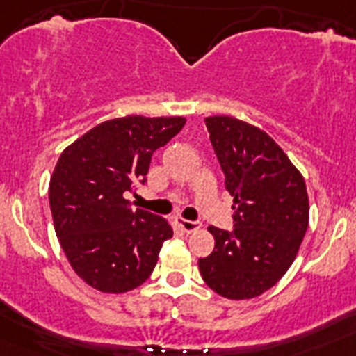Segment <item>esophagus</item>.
I'll use <instances>...</instances> for the list:
<instances>
[{
	"mask_svg": "<svg viewBox=\"0 0 356 356\" xmlns=\"http://www.w3.org/2000/svg\"><path fill=\"white\" fill-rule=\"evenodd\" d=\"M176 222H178V226L184 229L185 234H193V232H196V229L201 228L200 221H188V219H181V217H178V219H176Z\"/></svg>",
	"mask_w": 356,
	"mask_h": 356,
	"instance_id": "1",
	"label": "esophagus"
}]
</instances>
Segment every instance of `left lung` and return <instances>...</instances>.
<instances>
[{
	"instance_id": "left-lung-1",
	"label": "left lung",
	"mask_w": 356,
	"mask_h": 356,
	"mask_svg": "<svg viewBox=\"0 0 356 356\" xmlns=\"http://www.w3.org/2000/svg\"><path fill=\"white\" fill-rule=\"evenodd\" d=\"M234 196V232L209 226L216 246L200 259L205 284L228 300H251L276 285L308 228L303 176L264 130L229 115L205 119Z\"/></svg>"
}]
</instances>
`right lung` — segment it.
<instances>
[{
	"mask_svg": "<svg viewBox=\"0 0 356 356\" xmlns=\"http://www.w3.org/2000/svg\"><path fill=\"white\" fill-rule=\"evenodd\" d=\"M184 124L185 118L110 119L62 151L49 180L53 225L74 273L96 291L143 285L172 237L163 217L131 210L124 194L146 181L151 155Z\"/></svg>",
	"mask_w": 356,
	"mask_h": 356,
	"instance_id": "add662e5",
	"label": "right lung"
}]
</instances>
